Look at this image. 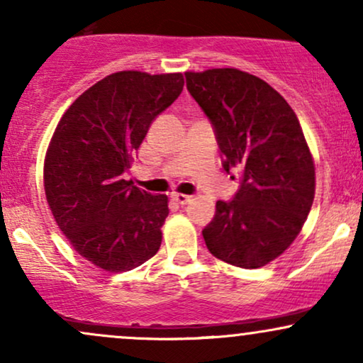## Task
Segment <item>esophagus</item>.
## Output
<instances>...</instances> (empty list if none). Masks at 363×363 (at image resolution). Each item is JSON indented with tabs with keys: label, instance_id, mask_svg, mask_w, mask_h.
<instances>
[{
	"label": "esophagus",
	"instance_id": "obj_1",
	"mask_svg": "<svg viewBox=\"0 0 363 363\" xmlns=\"http://www.w3.org/2000/svg\"><path fill=\"white\" fill-rule=\"evenodd\" d=\"M170 198H172V201H176L177 205H187V203L191 201V196H187V194H181V193H174L172 196H170Z\"/></svg>",
	"mask_w": 363,
	"mask_h": 363
}]
</instances>
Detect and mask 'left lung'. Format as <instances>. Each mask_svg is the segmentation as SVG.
Returning <instances> with one entry per match:
<instances>
[{"mask_svg": "<svg viewBox=\"0 0 363 363\" xmlns=\"http://www.w3.org/2000/svg\"><path fill=\"white\" fill-rule=\"evenodd\" d=\"M187 90L215 126L225 158L242 184L216 201L203 230L220 261L256 269L281 256L301 234L315 194V165L297 116L261 78L235 68L186 72Z\"/></svg>", "mask_w": 363, "mask_h": 363, "instance_id": "left-lung-1", "label": "left lung"}]
</instances>
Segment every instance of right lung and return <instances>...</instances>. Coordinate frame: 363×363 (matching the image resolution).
<instances>
[{"label":"right lung","instance_id":"1","mask_svg":"<svg viewBox=\"0 0 363 363\" xmlns=\"http://www.w3.org/2000/svg\"><path fill=\"white\" fill-rule=\"evenodd\" d=\"M182 86V73H112L83 91L54 129L45 199L74 251L104 272H129L160 249L169 198L133 186L123 172Z\"/></svg>","mask_w":363,"mask_h":363}]
</instances>
